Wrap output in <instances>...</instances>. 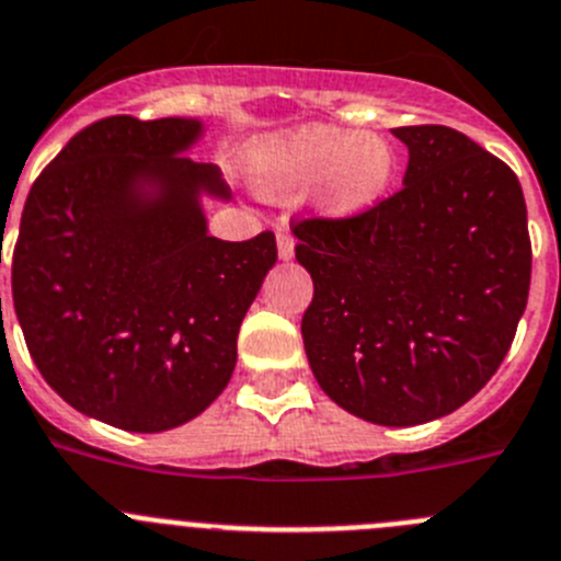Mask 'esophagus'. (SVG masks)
I'll use <instances>...</instances> for the list:
<instances>
[{"mask_svg":"<svg viewBox=\"0 0 561 561\" xmlns=\"http://www.w3.org/2000/svg\"><path fill=\"white\" fill-rule=\"evenodd\" d=\"M277 259L280 261L295 259V236L286 233V230H280V233H277Z\"/></svg>","mask_w":561,"mask_h":561,"instance_id":"esophagus-1","label":"esophagus"}]
</instances>
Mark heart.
<instances>
[{"label": "heart", "mask_w": 561, "mask_h": 561, "mask_svg": "<svg viewBox=\"0 0 561 561\" xmlns=\"http://www.w3.org/2000/svg\"><path fill=\"white\" fill-rule=\"evenodd\" d=\"M255 180L272 197L317 186L328 217H358L387 197L398 174L392 144L333 125H308L264 138L250 156Z\"/></svg>", "instance_id": "obj_1"}]
</instances>
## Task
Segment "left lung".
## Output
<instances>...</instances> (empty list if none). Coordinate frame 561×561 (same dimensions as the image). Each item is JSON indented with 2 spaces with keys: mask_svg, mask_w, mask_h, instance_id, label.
<instances>
[{
  "mask_svg": "<svg viewBox=\"0 0 561 561\" xmlns=\"http://www.w3.org/2000/svg\"><path fill=\"white\" fill-rule=\"evenodd\" d=\"M403 188L351 219L291 228L314 280L302 344L322 392L375 425L439 420L484 389L531 284L520 180L442 125L394 127Z\"/></svg>",
  "mask_w": 561,
  "mask_h": 561,
  "instance_id": "left-lung-1",
  "label": "left lung"
}]
</instances>
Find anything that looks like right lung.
<instances>
[{
	"label": "right lung",
	"instance_id": "right-lung-1",
	"mask_svg": "<svg viewBox=\"0 0 561 561\" xmlns=\"http://www.w3.org/2000/svg\"><path fill=\"white\" fill-rule=\"evenodd\" d=\"M199 119L107 116L41 172L13 250V306L44 381L136 434L178 428L228 387L275 236L222 241L203 197L222 172L186 156Z\"/></svg>",
	"mask_w": 561,
	"mask_h": 561
}]
</instances>
